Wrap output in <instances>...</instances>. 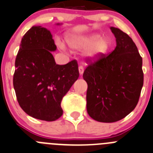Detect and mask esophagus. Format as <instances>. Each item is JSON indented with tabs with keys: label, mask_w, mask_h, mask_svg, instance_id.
<instances>
[{
	"label": "esophagus",
	"mask_w": 153,
	"mask_h": 153,
	"mask_svg": "<svg viewBox=\"0 0 153 153\" xmlns=\"http://www.w3.org/2000/svg\"><path fill=\"white\" fill-rule=\"evenodd\" d=\"M83 72H84L83 67H82V66H79V74H80V75H82Z\"/></svg>",
	"instance_id": "1"
}]
</instances>
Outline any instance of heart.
<instances>
[{
  "label": "heart",
  "instance_id": "heart-1",
  "mask_svg": "<svg viewBox=\"0 0 153 153\" xmlns=\"http://www.w3.org/2000/svg\"><path fill=\"white\" fill-rule=\"evenodd\" d=\"M68 44L74 50H84V57L89 61H96L105 55L110 48V40L107 37H101L98 34L88 35H73L67 39ZM61 49H65L63 43H59Z\"/></svg>",
  "mask_w": 153,
  "mask_h": 153
}]
</instances>
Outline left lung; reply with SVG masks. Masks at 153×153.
<instances>
[{
	"label": "left lung",
	"mask_w": 153,
	"mask_h": 153,
	"mask_svg": "<svg viewBox=\"0 0 153 153\" xmlns=\"http://www.w3.org/2000/svg\"><path fill=\"white\" fill-rule=\"evenodd\" d=\"M110 30L116 37L115 49L90 64L82 76L88 84L87 112L101 123H114L128 115L143 85V61L135 43L120 29Z\"/></svg>",
	"instance_id": "8db88e82"
}]
</instances>
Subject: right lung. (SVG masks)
I'll return each mask as SVG.
<instances>
[{
	"mask_svg": "<svg viewBox=\"0 0 153 153\" xmlns=\"http://www.w3.org/2000/svg\"><path fill=\"white\" fill-rule=\"evenodd\" d=\"M56 50L51 32L33 26L22 39L13 75L21 108L31 117L48 122L62 116V98L79 77L77 62L56 65L52 54Z\"/></svg>",
	"mask_w": 153,
	"mask_h": 153,
	"instance_id": "obj_1",
	"label": "right lung"
}]
</instances>
